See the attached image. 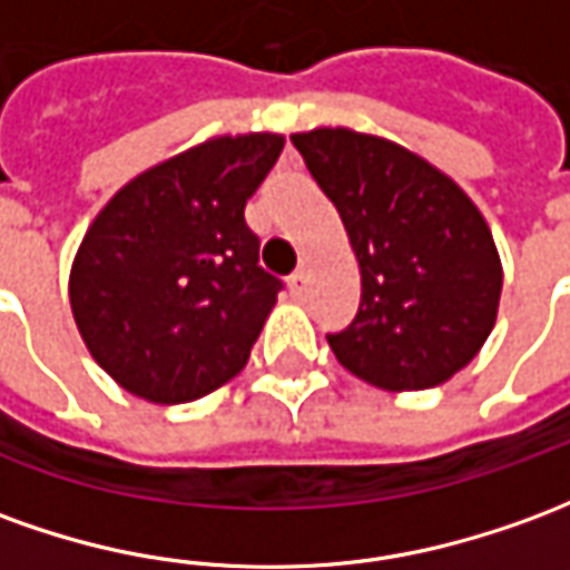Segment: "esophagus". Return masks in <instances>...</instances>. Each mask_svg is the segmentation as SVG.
Returning <instances> with one entry per match:
<instances>
[{
    "mask_svg": "<svg viewBox=\"0 0 570 570\" xmlns=\"http://www.w3.org/2000/svg\"><path fill=\"white\" fill-rule=\"evenodd\" d=\"M305 284H308V277H305V272H296V274H289V281H286V286H289V293L293 296H302L305 293Z\"/></svg>",
    "mask_w": 570,
    "mask_h": 570,
    "instance_id": "obj_1",
    "label": "esophagus"
}]
</instances>
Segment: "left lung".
<instances>
[{
	"mask_svg": "<svg viewBox=\"0 0 570 570\" xmlns=\"http://www.w3.org/2000/svg\"><path fill=\"white\" fill-rule=\"evenodd\" d=\"M340 213L361 305L326 342L342 367L389 392L448 382L491 336L503 268L491 228L456 181L407 147L352 129L293 135Z\"/></svg>",
	"mask_w": 570,
	"mask_h": 570,
	"instance_id": "8db88e82",
	"label": "left lung"
}]
</instances>
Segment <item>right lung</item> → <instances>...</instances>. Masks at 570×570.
<instances>
[{
  "label": "right lung",
  "mask_w": 570,
  "mask_h": 570,
  "mask_svg": "<svg viewBox=\"0 0 570 570\" xmlns=\"http://www.w3.org/2000/svg\"><path fill=\"white\" fill-rule=\"evenodd\" d=\"M284 135H222L132 178L86 230L70 308L91 357L154 404L216 392L249 361L281 281L258 265L246 200Z\"/></svg>",
  "instance_id": "obj_1"
}]
</instances>
